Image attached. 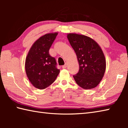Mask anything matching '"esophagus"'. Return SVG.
Masks as SVG:
<instances>
[{
    "instance_id": "obj_1",
    "label": "esophagus",
    "mask_w": 128,
    "mask_h": 128,
    "mask_svg": "<svg viewBox=\"0 0 128 128\" xmlns=\"http://www.w3.org/2000/svg\"><path fill=\"white\" fill-rule=\"evenodd\" d=\"M66 67H67V64H66H66H65V65H64V66H62V68H63V69L66 68Z\"/></svg>"
}]
</instances>
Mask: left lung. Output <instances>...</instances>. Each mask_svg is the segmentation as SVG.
<instances>
[{
	"mask_svg": "<svg viewBox=\"0 0 128 128\" xmlns=\"http://www.w3.org/2000/svg\"><path fill=\"white\" fill-rule=\"evenodd\" d=\"M67 38L80 66L78 72L73 76L76 82L84 89L96 87L106 68V58L101 47L92 38L82 34L69 33Z\"/></svg>",
	"mask_w": 128,
	"mask_h": 128,
	"instance_id": "left-lung-1",
	"label": "left lung"
}]
</instances>
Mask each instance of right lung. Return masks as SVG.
Masks as SVG:
<instances>
[{
    "label": "right lung",
    "mask_w": 128,
    "mask_h": 128,
    "mask_svg": "<svg viewBox=\"0 0 128 128\" xmlns=\"http://www.w3.org/2000/svg\"><path fill=\"white\" fill-rule=\"evenodd\" d=\"M57 32L44 34L38 38L29 50L25 60V72L36 88L44 89L55 81L60 72L56 62L49 54V50Z\"/></svg>",
    "instance_id": "add662e5"
}]
</instances>
